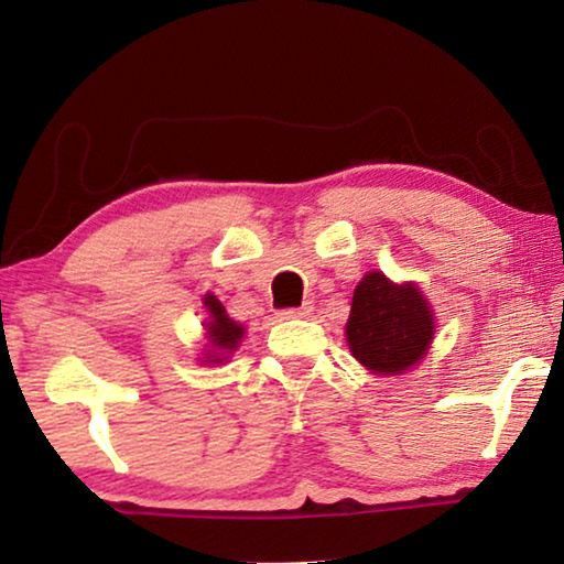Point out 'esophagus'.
<instances>
[{
  "label": "esophagus",
  "mask_w": 564,
  "mask_h": 564,
  "mask_svg": "<svg viewBox=\"0 0 564 564\" xmlns=\"http://www.w3.org/2000/svg\"><path fill=\"white\" fill-rule=\"evenodd\" d=\"M313 313V305L311 303H303L299 308H285L281 311V318H308Z\"/></svg>",
  "instance_id": "esophagus-1"
}]
</instances>
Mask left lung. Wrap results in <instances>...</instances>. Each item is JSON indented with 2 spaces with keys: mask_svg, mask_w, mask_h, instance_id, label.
Wrapping results in <instances>:
<instances>
[{
  "mask_svg": "<svg viewBox=\"0 0 564 564\" xmlns=\"http://www.w3.org/2000/svg\"><path fill=\"white\" fill-rule=\"evenodd\" d=\"M433 336L431 303L415 283L398 285L380 271L362 275L352 293L346 340L370 373H405L425 358Z\"/></svg>",
  "mask_w": 564,
  "mask_h": 564,
  "instance_id": "8db88e82",
  "label": "left lung"
}]
</instances>
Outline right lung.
Listing matches in <instances>:
<instances>
[{
  "mask_svg": "<svg viewBox=\"0 0 564 564\" xmlns=\"http://www.w3.org/2000/svg\"><path fill=\"white\" fill-rule=\"evenodd\" d=\"M204 305L208 311V321H206L208 352L204 362H212L214 366V362H224L228 358V352H234L238 348L246 328L241 323H236L226 316V308L214 293H206Z\"/></svg>",
  "mask_w": 564,
  "mask_h": 564,
  "instance_id": "1",
  "label": "right lung"
}]
</instances>
